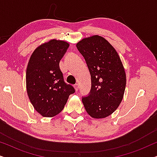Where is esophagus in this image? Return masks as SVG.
Instances as JSON below:
<instances>
[{"instance_id":"obj_1","label":"esophagus","mask_w":157,"mask_h":157,"mask_svg":"<svg viewBox=\"0 0 157 157\" xmlns=\"http://www.w3.org/2000/svg\"><path fill=\"white\" fill-rule=\"evenodd\" d=\"M74 89H75V90H76V91H77L78 90V89H79V87H78V84H75L74 86Z\"/></svg>"}]
</instances>
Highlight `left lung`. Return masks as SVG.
<instances>
[{"label":"left lung","mask_w":157,"mask_h":157,"mask_svg":"<svg viewBox=\"0 0 157 157\" xmlns=\"http://www.w3.org/2000/svg\"><path fill=\"white\" fill-rule=\"evenodd\" d=\"M86 61L91 76L89 96L82 98L86 112L104 119L114 112L123 99L126 76L117 51L104 37L94 35L76 44Z\"/></svg>","instance_id":"1"}]
</instances>
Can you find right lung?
I'll return each mask as SVG.
<instances>
[{
    "label": "right lung",
    "mask_w": 157,
    "mask_h": 157,
    "mask_svg": "<svg viewBox=\"0 0 157 157\" xmlns=\"http://www.w3.org/2000/svg\"><path fill=\"white\" fill-rule=\"evenodd\" d=\"M69 46L63 40L51 39L40 44L30 57L26 68V90L30 101L42 117H53L61 112L72 86L63 81L59 62Z\"/></svg>",
    "instance_id": "1"
}]
</instances>
